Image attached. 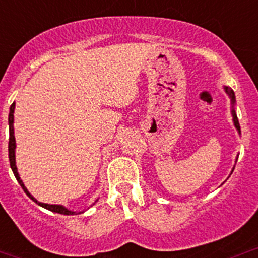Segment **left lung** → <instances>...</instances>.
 Masks as SVG:
<instances>
[{"label":"left lung","instance_id":"8db88e82","mask_svg":"<svg viewBox=\"0 0 258 258\" xmlns=\"http://www.w3.org/2000/svg\"><path fill=\"white\" fill-rule=\"evenodd\" d=\"M225 91L226 93H227L228 96H230L231 101H232V117H233V123H235V127L237 128L238 134H241V128H240V123H238V118L237 116H236V112H235V108H233V105H235V93H233V91L231 90V88L228 87H225Z\"/></svg>","mask_w":258,"mask_h":258}]
</instances>
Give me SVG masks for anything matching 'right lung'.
<instances>
[{
    "mask_svg": "<svg viewBox=\"0 0 258 258\" xmlns=\"http://www.w3.org/2000/svg\"><path fill=\"white\" fill-rule=\"evenodd\" d=\"M14 112H15V102L12 103L11 107H10V114H9V127H10V140H9V158H10V166L12 168V172H14L15 177L18 181V183L21 184L23 191L27 194V196L30 197L31 200L36 202L37 205H40L41 207L43 209L52 211V212H56V213H61V215H75L74 211H70L67 210L66 207H63L62 205H48V204H42V202H38L30 192L27 191V188L25 187L23 184L22 179L20 178V175L17 172V167H16V158H15V148H16V141H15V132H14Z\"/></svg>",
    "mask_w": 258,
    "mask_h": 258,
    "instance_id": "right-lung-1",
    "label": "right lung"
}]
</instances>
